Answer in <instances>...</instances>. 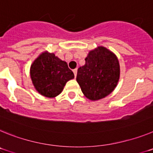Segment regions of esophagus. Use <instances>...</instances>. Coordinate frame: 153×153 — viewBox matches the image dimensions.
<instances>
[{
	"instance_id": "obj_1",
	"label": "esophagus",
	"mask_w": 153,
	"mask_h": 153,
	"mask_svg": "<svg viewBox=\"0 0 153 153\" xmlns=\"http://www.w3.org/2000/svg\"><path fill=\"white\" fill-rule=\"evenodd\" d=\"M74 71V76H76V74H77V69H75V70H73Z\"/></svg>"
}]
</instances>
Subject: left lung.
Listing matches in <instances>:
<instances>
[{
    "label": "left lung",
    "mask_w": 153,
    "mask_h": 153,
    "mask_svg": "<svg viewBox=\"0 0 153 153\" xmlns=\"http://www.w3.org/2000/svg\"><path fill=\"white\" fill-rule=\"evenodd\" d=\"M85 60L76 76L83 95L92 101L107 97L120 79V67L117 55L106 47L99 46L89 52Z\"/></svg>",
    "instance_id": "1"
}]
</instances>
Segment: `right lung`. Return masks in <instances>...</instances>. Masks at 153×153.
I'll list each match as a JSON object with an SVG mask.
<instances>
[{
  "label": "right lung",
  "instance_id": "add662e5",
  "mask_svg": "<svg viewBox=\"0 0 153 153\" xmlns=\"http://www.w3.org/2000/svg\"><path fill=\"white\" fill-rule=\"evenodd\" d=\"M30 75L34 88L40 95L53 98L61 93L66 83L74 78V74L53 53L42 52L33 60Z\"/></svg>",
  "mask_w": 153,
  "mask_h": 153
}]
</instances>
